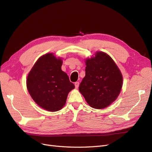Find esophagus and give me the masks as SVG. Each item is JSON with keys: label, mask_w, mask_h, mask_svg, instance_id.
I'll list each match as a JSON object with an SVG mask.
<instances>
[{"label": "esophagus", "mask_w": 152, "mask_h": 152, "mask_svg": "<svg viewBox=\"0 0 152 152\" xmlns=\"http://www.w3.org/2000/svg\"><path fill=\"white\" fill-rule=\"evenodd\" d=\"M75 88L77 89L78 87H79V82H75Z\"/></svg>", "instance_id": "1"}]
</instances>
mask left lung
<instances>
[{"label": "left lung", "mask_w": 152, "mask_h": 152, "mask_svg": "<svg viewBox=\"0 0 152 152\" xmlns=\"http://www.w3.org/2000/svg\"><path fill=\"white\" fill-rule=\"evenodd\" d=\"M86 76L79 91L91 107L102 109L113 102L121 91L122 75L108 54L96 53V57L86 61Z\"/></svg>", "instance_id": "left-lung-1"}]
</instances>
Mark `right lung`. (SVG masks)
<instances>
[{"instance_id": "add662e5", "label": "right lung", "mask_w": 152, "mask_h": 152, "mask_svg": "<svg viewBox=\"0 0 152 152\" xmlns=\"http://www.w3.org/2000/svg\"><path fill=\"white\" fill-rule=\"evenodd\" d=\"M62 61L51 53L40 57L27 77L26 86L31 97L39 107L50 112L58 111L66 103L75 86L61 70Z\"/></svg>"}]
</instances>
